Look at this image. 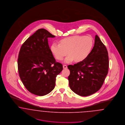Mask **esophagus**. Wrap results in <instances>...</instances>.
<instances>
[{"mask_svg": "<svg viewBox=\"0 0 125 125\" xmlns=\"http://www.w3.org/2000/svg\"><path fill=\"white\" fill-rule=\"evenodd\" d=\"M63 68H64V69H66V68H67V65H64L63 66Z\"/></svg>", "mask_w": 125, "mask_h": 125, "instance_id": "1", "label": "esophagus"}]
</instances>
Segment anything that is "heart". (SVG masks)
I'll return each instance as SVG.
<instances>
[{
    "label": "heart",
    "mask_w": 125,
    "mask_h": 125,
    "mask_svg": "<svg viewBox=\"0 0 125 125\" xmlns=\"http://www.w3.org/2000/svg\"><path fill=\"white\" fill-rule=\"evenodd\" d=\"M93 45L94 41L90 36H74L61 40L60 43H52L51 50L57 60H62L68 54L69 55L65 60V63L74 60L79 62L89 56Z\"/></svg>",
    "instance_id": "1"
}]
</instances>
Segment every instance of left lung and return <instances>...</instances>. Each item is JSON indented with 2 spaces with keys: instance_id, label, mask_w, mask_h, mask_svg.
<instances>
[{
  "instance_id": "1",
  "label": "left lung",
  "mask_w": 125,
  "mask_h": 125,
  "mask_svg": "<svg viewBox=\"0 0 125 125\" xmlns=\"http://www.w3.org/2000/svg\"><path fill=\"white\" fill-rule=\"evenodd\" d=\"M70 73L68 79L72 90L86 96L94 94L103 85L108 72L107 49L97 35L89 56L83 61L68 65Z\"/></svg>"
}]
</instances>
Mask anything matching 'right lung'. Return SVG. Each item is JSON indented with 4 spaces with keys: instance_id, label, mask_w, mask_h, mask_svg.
I'll list each match as a JSON object with an SVG mask.
<instances>
[{
    "instance_id": "obj_1",
    "label": "right lung",
    "mask_w": 125,
    "mask_h": 125,
    "mask_svg": "<svg viewBox=\"0 0 125 125\" xmlns=\"http://www.w3.org/2000/svg\"><path fill=\"white\" fill-rule=\"evenodd\" d=\"M47 30L40 29L22 44L18 55V69L21 81L27 89L43 96L55 88L56 78L63 70L56 61L48 44V38L55 37Z\"/></svg>"
}]
</instances>
